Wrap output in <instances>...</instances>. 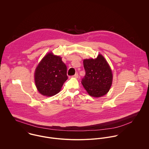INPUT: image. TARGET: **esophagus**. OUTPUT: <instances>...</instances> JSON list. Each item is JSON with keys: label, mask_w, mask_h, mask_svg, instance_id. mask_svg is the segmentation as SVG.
<instances>
[{"label": "esophagus", "mask_w": 149, "mask_h": 149, "mask_svg": "<svg viewBox=\"0 0 149 149\" xmlns=\"http://www.w3.org/2000/svg\"><path fill=\"white\" fill-rule=\"evenodd\" d=\"M73 77H75V78H78L79 77V74L78 73H76L74 76H73Z\"/></svg>", "instance_id": "esophagus-1"}]
</instances>
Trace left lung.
<instances>
[{"instance_id":"8db88e82","label":"left lung","mask_w":149,"mask_h":149,"mask_svg":"<svg viewBox=\"0 0 149 149\" xmlns=\"http://www.w3.org/2000/svg\"><path fill=\"white\" fill-rule=\"evenodd\" d=\"M85 75L81 83L88 93L95 97L105 95L112 83V73L104 57L99 54L96 58L83 61Z\"/></svg>"}]
</instances>
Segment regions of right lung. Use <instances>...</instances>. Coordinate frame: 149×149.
<instances>
[{
  "instance_id": "right-lung-1",
  "label": "right lung",
  "mask_w": 149,
  "mask_h": 149,
  "mask_svg": "<svg viewBox=\"0 0 149 149\" xmlns=\"http://www.w3.org/2000/svg\"><path fill=\"white\" fill-rule=\"evenodd\" d=\"M67 68L60 56L50 52L45 56L37 66L34 80L38 92L43 96L58 93L68 79Z\"/></svg>"
}]
</instances>
